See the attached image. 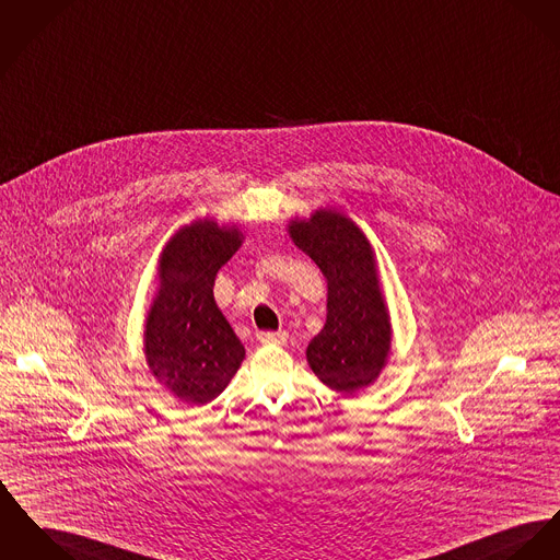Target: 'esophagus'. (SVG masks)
Returning a JSON list of instances; mask_svg holds the SVG:
<instances>
[{"label": "esophagus", "mask_w": 560, "mask_h": 560, "mask_svg": "<svg viewBox=\"0 0 560 560\" xmlns=\"http://www.w3.org/2000/svg\"><path fill=\"white\" fill-rule=\"evenodd\" d=\"M287 331H261L257 334V339L261 343H284L287 341Z\"/></svg>", "instance_id": "esophagus-1"}]
</instances>
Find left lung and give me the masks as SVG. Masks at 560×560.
Instances as JSON below:
<instances>
[{
  "mask_svg": "<svg viewBox=\"0 0 560 560\" xmlns=\"http://www.w3.org/2000/svg\"><path fill=\"white\" fill-rule=\"evenodd\" d=\"M289 233L327 278V323L307 343V363L323 384L354 395L377 380L390 352V320L372 244L331 208L291 221Z\"/></svg>",
  "mask_w": 560,
  "mask_h": 560,
  "instance_id": "left-lung-1",
  "label": "left lung"
}]
</instances>
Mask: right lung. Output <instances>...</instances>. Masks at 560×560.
I'll list each match as a JSON object with an SVG mask.
<instances>
[{"instance_id": "right-lung-1", "label": "right lung", "mask_w": 560, "mask_h": 560, "mask_svg": "<svg viewBox=\"0 0 560 560\" xmlns=\"http://www.w3.org/2000/svg\"><path fill=\"white\" fill-rule=\"evenodd\" d=\"M237 226L185 224L159 259V293L144 331L152 375L178 399L210 404L244 361V346L214 301L219 269L242 246Z\"/></svg>"}]
</instances>
